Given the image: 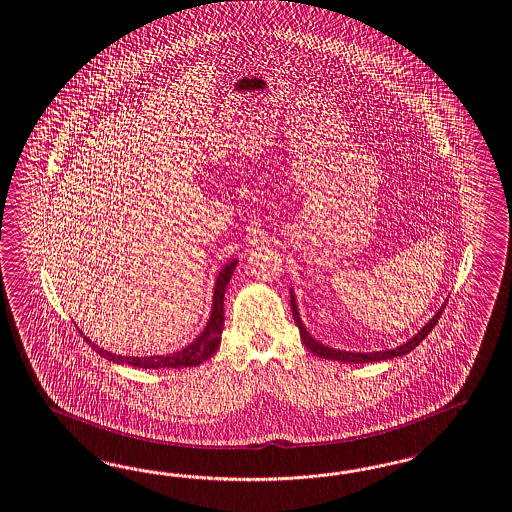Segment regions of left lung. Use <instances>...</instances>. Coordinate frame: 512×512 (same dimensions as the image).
<instances>
[{
    "instance_id": "8db88e82",
    "label": "left lung",
    "mask_w": 512,
    "mask_h": 512,
    "mask_svg": "<svg viewBox=\"0 0 512 512\" xmlns=\"http://www.w3.org/2000/svg\"><path fill=\"white\" fill-rule=\"evenodd\" d=\"M444 308H446V304H442V308L434 314L433 319H431L425 327L421 328L420 332H418L414 338H410L407 343H403V345H399V347H395V349L375 351V353H351V351H340V349L328 347V345H323V343H319V341L314 340V338L310 336V332H308L306 327L302 325L301 314H299V308H297V302H295V295L291 293V312H293L295 325L299 327L301 340L302 343L306 345V349H308V351H312L315 356H321V358H327V360H338V362H351V364L380 362V360H390V358H395V356H403V354L410 353L412 349H416V347L420 345L421 341L425 340V338L429 336V332H431L434 325L438 323V319H440V315L444 312Z\"/></svg>"
}]
</instances>
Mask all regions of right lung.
<instances>
[{
	"label": "right lung",
	"mask_w": 512,
	"mask_h": 512,
	"mask_svg": "<svg viewBox=\"0 0 512 512\" xmlns=\"http://www.w3.org/2000/svg\"><path fill=\"white\" fill-rule=\"evenodd\" d=\"M236 265L237 260H232L221 269V273L217 276V282H215V291H213L210 321L200 332L197 340L191 341L182 351L171 354H154V356H122V354L105 351L96 343H92L87 336H83V340H87L96 353L115 364H128V366L143 367V369H159V367L180 369V367L198 366L211 358L221 345V334H223L224 327V291H226L230 278L234 275Z\"/></svg>",
	"instance_id": "obj_1"
}]
</instances>
